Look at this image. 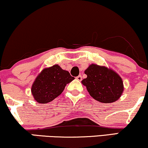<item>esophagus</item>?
Instances as JSON below:
<instances>
[{"instance_id": "esophagus-1", "label": "esophagus", "mask_w": 148, "mask_h": 148, "mask_svg": "<svg viewBox=\"0 0 148 148\" xmlns=\"http://www.w3.org/2000/svg\"><path fill=\"white\" fill-rule=\"evenodd\" d=\"M76 79H77L78 81H82V77L81 75H78L76 77Z\"/></svg>"}]
</instances>
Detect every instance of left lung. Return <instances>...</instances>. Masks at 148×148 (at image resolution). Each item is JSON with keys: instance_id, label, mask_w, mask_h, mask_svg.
I'll return each mask as SVG.
<instances>
[{"instance_id": "1", "label": "left lung", "mask_w": 148, "mask_h": 148, "mask_svg": "<svg viewBox=\"0 0 148 148\" xmlns=\"http://www.w3.org/2000/svg\"><path fill=\"white\" fill-rule=\"evenodd\" d=\"M87 77L82 81L90 95L101 103H112L121 96L123 84L119 75L110 69L92 64L84 71Z\"/></svg>"}]
</instances>
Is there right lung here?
I'll return each mask as SVG.
<instances>
[{"mask_svg": "<svg viewBox=\"0 0 148 148\" xmlns=\"http://www.w3.org/2000/svg\"><path fill=\"white\" fill-rule=\"evenodd\" d=\"M74 79L58 64L43 69L32 84L33 97L38 103H49L59 96L66 85Z\"/></svg>", "mask_w": 148, "mask_h": 148, "instance_id": "right-lung-1", "label": "right lung"}]
</instances>
